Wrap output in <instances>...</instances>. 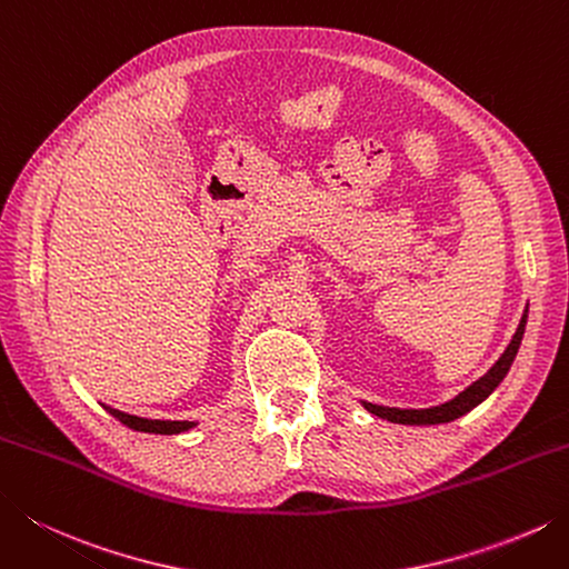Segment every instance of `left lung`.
Instances as JSON below:
<instances>
[{"instance_id": "left-lung-1", "label": "left lung", "mask_w": 569, "mask_h": 569, "mask_svg": "<svg viewBox=\"0 0 569 569\" xmlns=\"http://www.w3.org/2000/svg\"><path fill=\"white\" fill-rule=\"evenodd\" d=\"M526 322H528V308L526 313H522L520 322H518V330L513 340L508 342V348L503 350V355L496 360V365L488 370L483 377H478V380L466 387L461 395H456L449 402H443L439 407H429V409H399V407H380V405H372V402H360L367 411H370L372 417H380L392 421V425H411V427H429V425H447V421L459 419L463 415H469L473 407H478L493 395V389L503 382V377L508 375L510 365H513L518 348L522 342V336H526Z\"/></svg>"}]
</instances>
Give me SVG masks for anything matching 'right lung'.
Segmentation results:
<instances>
[{
	"instance_id": "obj_1",
	"label": "right lung",
	"mask_w": 569,
	"mask_h": 569,
	"mask_svg": "<svg viewBox=\"0 0 569 569\" xmlns=\"http://www.w3.org/2000/svg\"><path fill=\"white\" fill-rule=\"evenodd\" d=\"M110 415H113L122 425L136 429V431H144V433H164V437H172V433H182L197 427V421H164V419H142V417H132L126 415V411H118V409H110Z\"/></svg>"
}]
</instances>
